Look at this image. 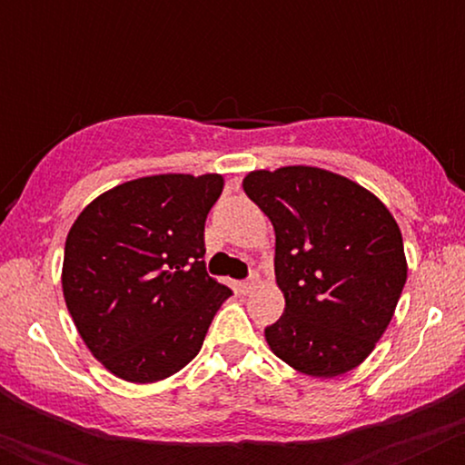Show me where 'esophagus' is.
<instances>
[{"instance_id": "esophagus-1", "label": "esophagus", "mask_w": 465, "mask_h": 465, "mask_svg": "<svg viewBox=\"0 0 465 465\" xmlns=\"http://www.w3.org/2000/svg\"><path fill=\"white\" fill-rule=\"evenodd\" d=\"M258 284H260V277L253 273V275H251V277H249V280L240 282V284H238V286H240V292H244V295H247V292H251V291H253V288H255V286H258Z\"/></svg>"}]
</instances>
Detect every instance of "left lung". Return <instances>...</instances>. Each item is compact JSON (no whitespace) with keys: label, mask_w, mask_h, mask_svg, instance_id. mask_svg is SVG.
<instances>
[{"label":"left lung","mask_w":465,"mask_h":465,"mask_svg":"<svg viewBox=\"0 0 465 465\" xmlns=\"http://www.w3.org/2000/svg\"><path fill=\"white\" fill-rule=\"evenodd\" d=\"M242 190L275 232L284 314L264 330L277 359L312 378L371 354L407 282L396 218L373 192L314 165L253 170Z\"/></svg>","instance_id":"8db88e82"}]
</instances>
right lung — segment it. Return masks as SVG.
I'll list each match as a JSON object with an SVG mask.
<instances>
[{
	"label": "right lung",
	"mask_w": 465,
	"mask_h": 465,
	"mask_svg": "<svg viewBox=\"0 0 465 465\" xmlns=\"http://www.w3.org/2000/svg\"><path fill=\"white\" fill-rule=\"evenodd\" d=\"M223 174H153L103 192L65 240L63 297L106 371L163 381L201 351L232 291L205 273V218Z\"/></svg>",
	"instance_id": "add662e5"
}]
</instances>
